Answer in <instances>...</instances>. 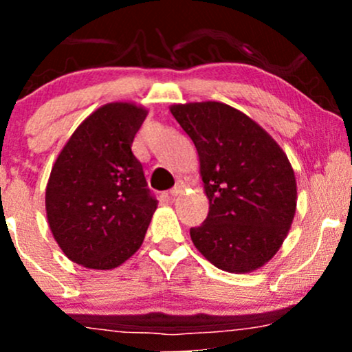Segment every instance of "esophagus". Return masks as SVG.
Here are the masks:
<instances>
[{
  "mask_svg": "<svg viewBox=\"0 0 352 352\" xmlns=\"http://www.w3.org/2000/svg\"><path fill=\"white\" fill-rule=\"evenodd\" d=\"M184 188H185L184 182H177V184H175V187H173V188L170 190V195H172V197H179L180 193L184 192Z\"/></svg>",
  "mask_w": 352,
  "mask_h": 352,
  "instance_id": "34e87169",
  "label": "esophagus"
}]
</instances>
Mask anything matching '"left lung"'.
<instances>
[{
  "label": "left lung",
  "mask_w": 352,
  "mask_h": 352,
  "mask_svg": "<svg viewBox=\"0 0 352 352\" xmlns=\"http://www.w3.org/2000/svg\"><path fill=\"white\" fill-rule=\"evenodd\" d=\"M172 116L195 144L210 204L193 245L217 268L252 273L268 263L296 212V177L263 127L223 102L173 104Z\"/></svg>",
  "instance_id": "obj_1"
}]
</instances>
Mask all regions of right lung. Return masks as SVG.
<instances>
[{"label": "right lung", "instance_id": "add662e5", "mask_svg": "<svg viewBox=\"0 0 352 352\" xmlns=\"http://www.w3.org/2000/svg\"><path fill=\"white\" fill-rule=\"evenodd\" d=\"M147 109L109 102L69 137L51 168L46 215L59 248L74 263L112 270L142 245L157 200L132 153Z\"/></svg>", "mask_w": 352, "mask_h": 352}]
</instances>
